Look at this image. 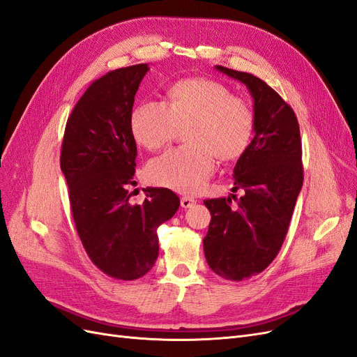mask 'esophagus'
<instances>
[{"mask_svg":"<svg viewBox=\"0 0 357 357\" xmlns=\"http://www.w3.org/2000/svg\"><path fill=\"white\" fill-rule=\"evenodd\" d=\"M194 204H195V200L191 199V197H187V195H185V197L181 199V206L183 209H190V208H192Z\"/></svg>","mask_w":357,"mask_h":357,"instance_id":"1","label":"esophagus"}]
</instances>
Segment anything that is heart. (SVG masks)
Instances as JSON below:
<instances>
[{"label":"heart","instance_id":"heart-1","mask_svg":"<svg viewBox=\"0 0 357 357\" xmlns=\"http://www.w3.org/2000/svg\"><path fill=\"white\" fill-rule=\"evenodd\" d=\"M188 123L187 142L191 145L154 158L146 176L155 185L195 194L215 172L216 157L228 163L246 153L255 130V112L224 83L191 77L169 86L167 105L160 100L141 102L130 119L136 142L149 151L166 146Z\"/></svg>","mask_w":357,"mask_h":357}]
</instances>
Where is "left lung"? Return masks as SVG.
Instances as JSON below:
<instances>
[{
  "mask_svg": "<svg viewBox=\"0 0 357 357\" xmlns=\"http://www.w3.org/2000/svg\"><path fill=\"white\" fill-rule=\"evenodd\" d=\"M216 70L243 83L254 98L255 136L234 167L231 199L204 200L212 220L203 238L213 273L233 282L266 270L283 245L303 187V146L294 109L266 82L249 73Z\"/></svg>",
  "mask_w": 357,
  "mask_h": 357,
  "instance_id": "left-lung-1",
  "label": "left lung"
}]
</instances>
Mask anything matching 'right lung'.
I'll return each instance as SVG.
<instances>
[{
	"mask_svg": "<svg viewBox=\"0 0 357 357\" xmlns=\"http://www.w3.org/2000/svg\"><path fill=\"white\" fill-rule=\"evenodd\" d=\"M148 65L111 71L95 79L66 121L61 169L68 183L79 240L95 266L120 280H135L158 257L157 228L179 208L167 188H145L132 204L136 142L130 128L135 95Z\"/></svg>",
	"mask_w": 357,
	"mask_h": 357,
	"instance_id": "obj_1",
	"label": "right lung"
}]
</instances>
